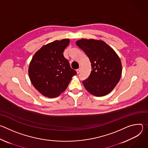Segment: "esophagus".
I'll use <instances>...</instances> for the list:
<instances>
[{
    "mask_svg": "<svg viewBox=\"0 0 148 148\" xmlns=\"http://www.w3.org/2000/svg\"><path fill=\"white\" fill-rule=\"evenodd\" d=\"M80 71H81V68H79L78 69H77V70H76L77 73V74H79V72H80Z\"/></svg>",
    "mask_w": 148,
    "mask_h": 148,
    "instance_id": "1",
    "label": "esophagus"
}]
</instances>
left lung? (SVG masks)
<instances>
[{"label": "left lung", "instance_id": "1", "mask_svg": "<svg viewBox=\"0 0 148 148\" xmlns=\"http://www.w3.org/2000/svg\"><path fill=\"white\" fill-rule=\"evenodd\" d=\"M76 45L87 54L91 64L90 76L82 81L84 87L97 97L108 94L121 77L122 64L118 56L102 40L82 38Z\"/></svg>", "mask_w": 148, "mask_h": 148}]
</instances>
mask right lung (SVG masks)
I'll return each instance as SVG.
<instances>
[{
    "instance_id": "obj_1",
    "label": "right lung",
    "mask_w": 148,
    "mask_h": 148,
    "mask_svg": "<svg viewBox=\"0 0 148 148\" xmlns=\"http://www.w3.org/2000/svg\"><path fill=\"white\" fill-rule=\"evenodd\" d=\"M69 43L70 39L65 38L45 45L34 54L30 61V81L34 88L45 97L59 96L77 74L63 55Z\"/></svg>"
}]
</instances>
